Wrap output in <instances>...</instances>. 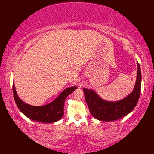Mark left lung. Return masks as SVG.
Here are the masks:
<instances>
[{"label":"left lung","mask_w":154,"mask_h":154,"mask_svg":"<svg viewBox=\"0 0 154 154\" xmlns=\"http://www.w3.org/2000/svg\"><path fill=\"white\" fill-rule=\"evenodd\" d=\"M137 71L133 91L122 100L114 102L107 101L100 98L94 91L84 88L85 97L91 115L97 120L110 122L121 119L131 112L138 103L141 91L142 76L138 63Z\"/></svg>","instance_id":"8db88e82"}]
</instances>
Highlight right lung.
I'll use <instances>...</instances> for the list:
<instances>
[{
    "label": "right lung",
    "instance_id": "obj_1",
    "mask_svg": "<svg viewBox=\"0 0 154 154\" xmlns=\"http://www.w3.org/2000/svg\"><path fill=\"white\" fill-rule=\"evenodd\" d=\"M76 89L77 87L75 86L68 87L51 103L44 106H32L20 99L16 93L14 83L12 85L14 100L20 110L31 120L44 123L57 122L63 117L65 99Z\"/></svg>",
    "mask_w": 154,
    "mask_h": 154
}]
</instances>
